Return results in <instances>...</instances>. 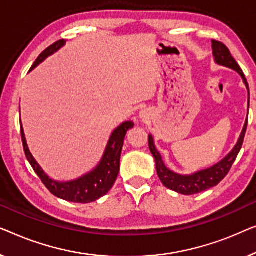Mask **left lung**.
I'll return each instance as SVG.
<instances>
[{
    "mask_svg": "<svg viewBox=\"0 0 256 256\" xmlns=\"http://www.w3.org/2000/svg\"><path fill=\"white\" fill-rule=\"evenodd\" d=\"M212 50H214V56L216 62L236 70L238 73L241 75V78H242L248 92H250L248 82L246 80V78H244L242 70H241L239 64H238V62L234 60V58L232 56L231 52H230V50L226 48V45L222 44V42L212 39ZM248 106H250V100H248ZM247 124H248V118L246 120V123H244V126L242 128V132H241L239 140H238L236 145L234 146V148L232 150V152L230 153L228 156L224 158L220 162L214 164V167L205 169V170H200L198 172H195V174L192 175H178L174 172L169 170L164 164L161 154L158 152L156 146H154L153 136H148L150 150V153L153 154L154 159H156V172H158V176H159L160 181L162 182V184L166 186V188L174 190V192L182 194V195H195V194L205 192V190L210 189L212 186H216L222 178H225L226 175L228 174L230 169H231L233 162L236 161L238 154H239L241 150V146H242L244 133H246V130H247Z\"/></svg>",
    "mask_w": 256,
    "mask_h": 256,
    "instance_id": "1",
    "label": "left lung"
}]
</instances>
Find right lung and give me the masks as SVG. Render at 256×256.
<instances>
[{"mask_svg":"<svg viewBox=\"0 0 256 256\" xmlns=\"http://www.w3.org/2000/svg\"><path fill=\"white\" fill-rule=\"evenodd\" d=\"M64 45V39L53 42L50 45L48 48L44 50L37 60L32 64V68H34L37 64H39L42 61H44L48 56L53 54L56 52L61 46ZM132 122H125L122 125H120L111 134L109 142H108L106 152L100 160V164L92 170L88 174L82 176V178L74 180V181L70 182H56L50 178L48 175L42 172V169L39 167L37 161L34 159L32 154L28 150L26 140H25L23 126L20 123V136H22V142H23V148L25 156L28 162H30L31 167L34 168L36 174L39 176L44 186L50 190V192L53 195L59 197L61 200L73 202V203H92L96 200L100 198V197L106 195L109 190L112 188L114 183L116 182V178L120 172V154L122 148L124 145V139L126 136V132L130 128H133Z\"/></svg>","mask_w":256,"mask_h":256,"instance_id":"add662e5","label":"right lung"}]
</instances>
